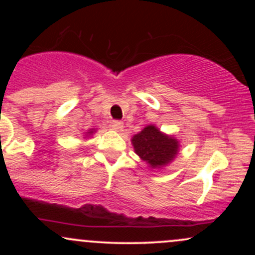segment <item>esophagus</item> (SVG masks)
Here are the masks:
<instances>
[{
  "instance_id": "1",
  "label": "esophagus",
  "mask_w": 255,
  "mask_h": 255,
  "mask_svg": "<svg viewBox=\"0 0 255 255\" xmlns=\"http://www.w3.org/2000/svg\"><path fill=\"white\" fill-rule=\"evenodd\" d=\"M111 127H113L114 130L121 131L124 129V124H122L121 121H113L111 122Z\"/></svg>"
}]
</instances>
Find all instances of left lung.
Wrapping results in <instances>:
<instances>
[{
	"label": "left lung",
	"mask_w": 255,
	"mask_h": 255,
	"mask_svg": "<svg viewBox=\"0 0 255 255\" xmlns=\"http://www.w3.org/2000/svg\"><path fill=\"white\" fill-rule=\"evenodd\" d=\"M134 152L151 169H163L174 162L180 151V141L154 125H148L131 136Z\"/></svg>",
	"instance_id": "8db88e82"
}]
</instances>
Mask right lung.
I'll return each instance as SVG.
<instances>
[{
    "label": "right lung",
    "mask_w": 255,
    "mask_h": 255,
    "mask_svg": "<svg viewBox=\"0 0 255 255\" xmlns=\"http://www.w3.org/2000/svg\"><path fill=\"white\" fill-rule=\"evenodd\" d=\"M96 130H97V129H95V128H92V129H89L87 131H85V133H84V137H89V136H91V135H93V134L96 133Z\"/></svg>",
    "instance_id": "obj_1"
}]
</instances>
